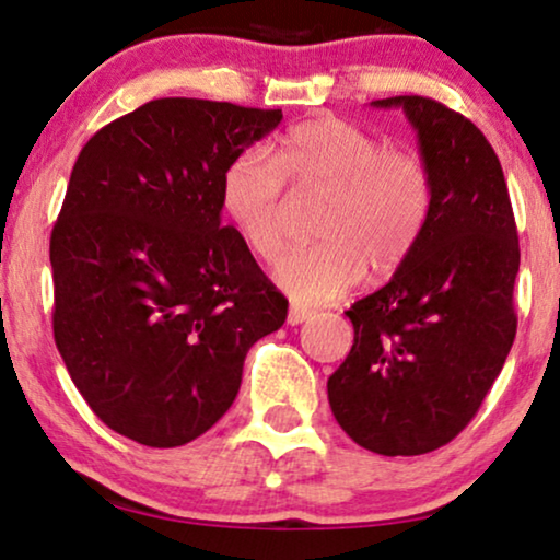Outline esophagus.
<instances>
[{
    "mask_svg": "<svg viewBox=\"0 0 560 560\" xmlns=\"http://www.w3.org/2000/svg\"><path fill=\"white\" fill-rule=\"evenodd\" d=\"M311 316H313V313L308 308H303V305H290L288 324L290 326H298V324H303V320H308Z\"/></svg>",
    "mask_w": 560,
    "mask_h": 560,
    "instance_id": "obj_1",
    "label": "esophagus"
}]
</instances>
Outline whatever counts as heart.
<instances>
[{"mask_svg": "<svg viewBox=\"0 0 560 560\" xmlns=\"http://www.w3.org/2000/svg\"><path fill=\"white\" fill-rule=\"evenodd\" d=\"M326 194L316 234L272 278L301 303H328L364 278L393 272L416 252L433 211V173L416 148L385 144L339 117L285 129L270 158L244 150L221 173L219 201L244 244L275 259L288 242V190Z\"/></svg>", "mask_w": 560, "mask_h": 560, "instance_id": "obj_1", "label": "heart"}]
</instances>
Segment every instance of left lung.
<instances>
[{
  "label": "left lung",
  "instance_id": "obj_1",
  "mask_svg": "<svg viewBox=\"0 0 560 560\" xmlns=\"http://www.w3.org/2000/svg\"><path fill=\"white\" fill-rule=\"evenodd\" d=\"M433 173V211L393 280L347 311L354 347L328 377L359 446L418 456L454 441L485 402L517 331L520 242L508 183L481 129L428 96H389Z\"/></svg>",
  "mask_w": 560,
  "mask_h": 560
}]
</instances>
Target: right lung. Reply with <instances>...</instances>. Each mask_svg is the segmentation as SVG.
I'll return each instance as SVG.
<instances>
[{
	"instance_id": "obj_1",
	"label": "right lung",
	"mask_w": 560,
	"mask_h": 560,
	"mask_svg": "<svg viewBox=\"0 0 560 560\" xmlns=\"http://www.w3.org/2000/svg\"><path fill=\"white\" fill-rule=\"evenodd\" d=\"M280 109L155 98L83 144L50 234L52 336L98 420L142 446L198 439L288 298L221 221V173Z\"/></svg>"
}]
</instances>
